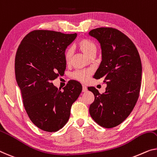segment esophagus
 I'll use <instances>...</instances> for the list:
<instances>
[{"instance_id": "esophagus-1", "label": "esophagus", "mask_w": 157, "mask_h": 157, "mask_svg": "<svg viewBox=\"0 0 157 157\" xmlns=\"http://www.w3.org/2000/svg\"><path fill=\"white\" fill-rule=\"evenodd\" d=\"M86 91H87V87L85 85H82V92H85Z\"/></svg>"}]
</instances>
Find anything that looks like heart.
<instances>
[{"label": "heart", "instance_id": "obj_1", "mask_svg": "<svg viewBox=\"0 0 157 157\" xmlns=\"http://www.w3.org/2000/svg\"><path fill=\"white\" fill-rule=\"evenodd\" d=\"M78 46L82 52H83L88 57H93L97 51V46L94 42L86 38H82L78 41ZM73 55V49L68 47L65 51V60L67 63H69ZM92 71L91 70H79L75 71L72 74V78L81 82H86L92 75Z\"/></svg>", "mask_w": 157, "mask_h": 157}]
</instances>
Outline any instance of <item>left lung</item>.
I'll return each mask as SVG.
<instances>
[{"instance_id":"1","label":"left lung","mask_w":157,"mask_h":157,"mask_svg":"<svg viewBox=\"0 0 157 157\" xmlns=\"http://www.w3.org/2000/svg\"><path fill=\"white\" fill-rule=\"evenodd\" d=\"M99 41L102 61L94 78H104L106 92L100 94L88 87L94 95L90 113L101 127L112 128L122 123L139 98L142 63L134 43L123 32L113 27H99L89 32Z\"/></svg>"}]
</instances>
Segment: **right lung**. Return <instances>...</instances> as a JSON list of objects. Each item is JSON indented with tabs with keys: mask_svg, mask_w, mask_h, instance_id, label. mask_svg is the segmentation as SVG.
Returning <instances> with one entry per match:
<instances>
[{
	"mask_svg": "<svg viewBox=\"0 0 157 157\" xmlns=\"http://www.w3.org/2000/svg\"><path fill=\"white\" fill-rule=\"evenodd\" d=\"M76 36L75 33L33 30L23 38L16 53V81L24 107L32 122L46 132H56L66 124L82 92L81 84L75 80L63 91L52 82L65 72V48Z\"/></svg>",
	"mask_w": 157,
	"mask_h": 157,
	"instance_id": "add662e5",
	"label": "right lung"
}]
</instances>
